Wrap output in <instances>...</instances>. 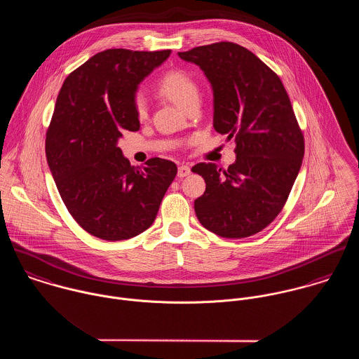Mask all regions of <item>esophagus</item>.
I'll return each instance as SVG.
<instances>
[{"label":"esophagus","mask_w":359,"mask_h":359,"mask_svg":"<svg viewBox=\"0 0 359 359\" xmlns=\"http://www.w3.org/2000/svg\"><path fill=\"white\" fill-rule=\"evenodd\" d=\"M189 174H191V167H189V165L181 164V165L178 167V177H180V178H184V177H187V175H189Z\"/></svg>","instance_id":"esophagus-1"}]
</instances>
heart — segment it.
Returning a JSON list of instances; mask_svg holds the SVG:
<instances>
[{
  "instance_id": "b5f03b06",
  "label": "heart",
  "mask_w": 359,
  "mask_h": 359,
  "mask_svg": "<svg viewBox=\"0 0 359 359\" xmlns=\"http://www.w3.org/2000/svg\"><path fill=\"white\" fill-rule=\"evenodd\" d=\"M158 93L167 100L172 101L180 107L185 109L189 103L199 100V87L195 79L184 70L174 69L168 70L158 81ZM134 111L138 118H145L148 116V103L141 94L134 97Z\"/></svg>"
}]
</instances>
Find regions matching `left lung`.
Masks as SVG:
<instances>
[{
  "label": "left lung",
  "instance_id": "1",
  "mask_svg": "<svg viewBox=\"0 0 359 359\" xmlns=\"http://www.w3.org/2000/svg\"><path fill=\"white\" fill-rule=\"evenodd\" d=\"M198 65L214 95V128L235 138L236 161L192 167L205 178L195 201L198 219L222 238L241 239L268 226L286 203L304 157V135L289 95L259 57L221 41L178 52Z\"/></svg>",
  "mask_w": 359,
  "mask_h": 359
}]
</instances>
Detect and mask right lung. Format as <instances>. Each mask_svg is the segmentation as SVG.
Segmentation results:
<instances>
[{"mask_svg": "<svg viewBox=\"0 0 359 359\" xmlns=\"http://www.w3.org/2000/svg\"><path fill=\"white\" fill-rule=\"evenodd\" d=\"M170 50L100 52L72 72L56 98L46 154L59 195L76 222L103 241H124L147 231L157 215L175 163L154 157L133 167L117 141L138 131V84Z\"/></svg>", "mask_w": 359, "mask_h": 359, "instance_id": "1", "label": "right lung"}]
</instances>
